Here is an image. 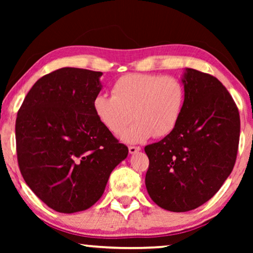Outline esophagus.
<instances>
[{
  "label": "esophagus",
  "mask_w": 253,
  "mask_h": 253,
  "mask_svg": "<svg viewBox=\"0 0 253 253\" xmlns=\"http://www.w3.org/2000/svg\"><path fill=\"white\" fill-rule=\"evenodd\" d=\"M128 151H129L130 154H135V153L140 151V147L139 146H129L128 147Z\"/></svg>",
  "instance_id": "1"
}]
</instances>
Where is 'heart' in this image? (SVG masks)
<instances>
[{"instance_id":"heart-1","label":"heart","mask_w":253,"mask_h":253,"mask_svg":"<svg viewBox=\"0 0 253 253\" xmlns=\"http://www.w3.org/2000/svg\"><path fill=\"white\" fill-rule=\"evenodd\" d=\"M185 104V88L177 78L156 74H126L111 85V96L99 93L92 101L96 117L122 139L140 143L153 135L164 137L177 126Z\"/></svg>"}]
</instances>
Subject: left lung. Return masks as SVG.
<instances>
[{
  "label": "left lung",
  "instance_id": "obj_1",
  "mask_svg": "<svg viewBox=\"0 0 253 253\" xmlns=\"http://www.w3.org/2000/svg\"><path fill=\"white\" fill-rule=\"evenodd\" d=\"M185 104L175 129L147 145L145 184L158 207L186 212L220 190L234 168L240 115L233 98L215 77L187 68Z\"/></svg>",
  "mask_w": 253,
  "mask_h": 253
}]
</instances>
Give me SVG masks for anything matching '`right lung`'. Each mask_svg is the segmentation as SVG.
<instances>
[{
	"mask_svg": "<svg viewBox=\"0 0 253 253\" xmlns=\"http://www.w3.org/2000/svg\"><path fill=\"white\" fill-rule=\"evenodd\" d=\"M101 75L79 68L50 72L33 84L18 111L21 174L33 193L60 213L92 207L110 173L127 157L126 145L93 113Z\"/></svg>",
	"mask_w": 253,
	"mask_h": 253,
	"instance_id": "1",
	"label": "right lung"
}]
</instances>
